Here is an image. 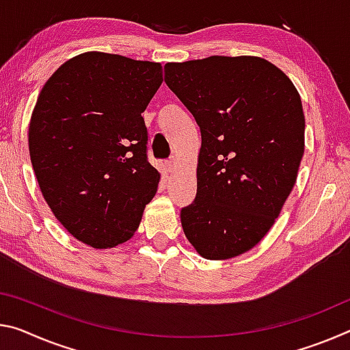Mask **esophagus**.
<instances>
[{
	"label": "esophagus",
	"mask_w": 350,
	"mask_h": 350,
	"mask_svg": "<svg viewBox=\"0 0 350 350\" xmlns=\"http://www.w3.org/2000/svg\"><path fill=\"white\" fill-rule=\"evenodd\" d=\"M166 168H168L170 173H173V171L176 170V159L171 157L170 160H166Z\"/></svg>",
	"instance_id": "34e87169"
}]
</instances>
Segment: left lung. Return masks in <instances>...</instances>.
<instances>
[{
  "mask_svg": "<svg viewBox=\"0 0 350 350\" xmlns=\"http://www.w3.org/2000/svg\"><path fill=\"white\" fill-rule=\"evenodd\" d=\"M165 82L202 138L196 198L180 210L185 237L207 260L245 254L268 234L296 184L301 96L284 71L254 55L166 64Z\"/></svg>",
  "mask_w": 350,
  "mask_h": 350,
  "instance_id": "obj_1",
  "label": "left lung"
}]
</instances>
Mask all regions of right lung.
Here are the masks:
<instances>
[{
	"label": "right lung",
	"mask_w": 350,
	"mask_h": 350,
	"mask_svg": "<svg viewBox=\"0 0 350 350\" xmlns=\"http://www.w3.org/2000/svg\"><path fill=\"white\" fill-rule=\"evenodd\" d=\"M162 81L160 64L88 51L60 65L37 98L27 138L38 187L88 246L129 240L155 196L142 113Z\"/></svg>",
	"instance_id": "1"
}]
</instances>
